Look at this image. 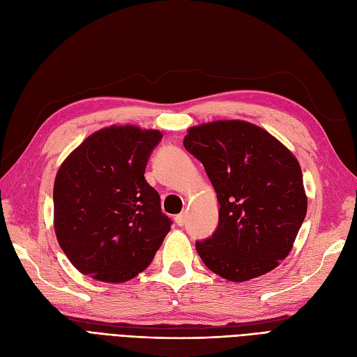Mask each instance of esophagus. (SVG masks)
<instances>
[{
	"label": "esophagus",
	"mask_w": 357,
	"mask_h": 357,
	"mask_svg": "<svg viewBox=\"0 0 357 357\" xmlns=\"http://www.w3.org/2000/svg\"><path fill=\"white\" fill-rule=\"evenodd\" d=\"M176 223L178 225V226H183L186 223V214L185 213H180L178 215H176Z\"/></svg>",
	"instance_id": "esophagus-1"
}]
</instances>
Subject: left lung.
Wrapping results in <instances>:
<instances>
[{
	"instance_id": "1",
	"label": "left lung",
	"mask_w": 357,
	"mask_h": 357,
	"mask_svg": "<svg viewBox=\"0 0 357 357\" xmlns=\"http://www.w3.org/2000/svg\"><path fill=\"white\" fill-rule=\"evenodd\" d=\"M183 146L204 165L220 204L218 228L197 241L205 266L231 282L271 271L291 250L307 214L296 158L243 121L193 126Z\"/></svg>"
}]
</instances>
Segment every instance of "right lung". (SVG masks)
<instances>
[{
	"instance_id": "right-lung-1",
	"label": "right lung",
	"mask_w": 357,
	"mask_h": 357,
	"mask_svg": "<svg viewBox=\"0 0 357 357\" xmlns=\"http://www.w3.org/2000/svg\"><path fill=\"white\" fill-rule=\"evenodd\" d=\"M162 134L110 126L92 134L61 165L55 188V232L84 275L123 283L152 262L171 229L159 193L144 172Z\"/></svg>"
}]
</instances>
